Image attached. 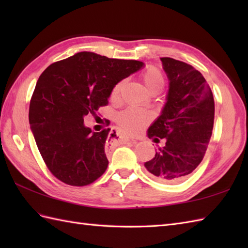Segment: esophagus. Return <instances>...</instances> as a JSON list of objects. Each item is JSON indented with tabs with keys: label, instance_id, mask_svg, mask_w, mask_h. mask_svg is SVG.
Returning a JSON list of instances; mask_svg holds the SVG:
<instances>
[{
	"label": "esophagus",
	"instance_id": "esophagus-1",
	"mask_svg": "<svg viewBox=\"0 0 248 248\" xmlns=\"http://www.w3.org/2000/svg\"><path fill=\"white\" fill-rule=\"evenodd\" d=\"M118 140V141H128L129 139L124 138V136H121V135L117 134V140Z\"/></svg>",
	"mask_w": 248,
	"mask_h": 248
}]
</instances>
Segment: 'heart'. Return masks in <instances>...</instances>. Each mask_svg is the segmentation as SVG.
<instances>
[{
  "label": "heart",
  "mask_w": 248,
  "mask_h": 248,
  "mask_svg": "<svg viewBox=\"0 0 248 248\" xmlns=\"http://www.w3.org/2000/svg\"><path fill=\"white\" fill-rule=\"evenodd\" d=\"M140 80L143 81L147 91L150 93H159L164 85V76L159 68L155 66L147 67L140 73ZM124 84V81H120L116 84L110 92V99L117 100L119 98ZM150 118L151 116L148 112L136 108H128L117 116V123L124 133L136 134L148 124Z\"/></svg>",
  "instance_id": "heart-1"
}]
</instances>
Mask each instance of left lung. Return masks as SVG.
Listing matches in <instances>:
<instances>
[{
    "instance_id": "left-lung-1",
    "label": "left lung",
    "mask_w": 248,
    "mask_h": 248,
    "mask_svg": "<svg viewBox=\"0 0 248 248\" xmlns=\"http://www.w3.org/2000/svg\"><path fill=\"white\" fill-rule=\"evenodd\" d=\"M161 61L170 89L148 138L165 139L166 143L145 167L156 180L170 183L186 179L202 161L212 135L214 99L205 78L193 66L170 57Z\"/></svg>"
}]
</instances>
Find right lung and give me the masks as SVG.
Listing matches in <instances>:
<instances>
[{
    "mask_svg": "<svg viewBox=\"0 0 248 248\" xmlns=\"http://www.w3.org/2000/svg\"><path fill=\"white\" fill-rule=\"evenodd\" d=\"M143 62L80 52L41 73L30 102L36 145L52 175L72 186L96 181L107 170L110 129L93 132L84 116L108 103L113 87L140 70Z\"/></svg>",
    "mask_w": 248,
    "mask_h": 248,
    "instance_id": "add662e5",
    "label": "right lung"
}]
</instances>
